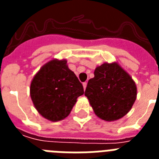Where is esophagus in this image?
Instances as JSON below:
<instances>
[{
  "mask_svg": "<svg viewBox=\"0 0 159 159\" xmlns=\"http://www.w3.org/2000/svg\"><path fill=\"white\" fill-rule=\"evenodd\" d=\"M83 87H84V90L85 91V89H86V88H87V83L86 82L83 84Z\"/></svg>",
  "mask_w": 159,
  "mask_h": 159,
  "instance_id": "34e87169",
  "label": "esophagus"
}]
</instances>
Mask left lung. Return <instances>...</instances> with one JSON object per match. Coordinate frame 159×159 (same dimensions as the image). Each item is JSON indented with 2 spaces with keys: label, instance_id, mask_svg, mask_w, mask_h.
<instances>
[{
  "label": "left lung",
  "instance_id": "1",
  "mask_svg": "<svg viewBox=\"0 0 159 159\" xmlns=\"http://www.w3.org/2000/svg\"><path fill=\"white\" fill-rule=\"evenodd\" d=\"M88 80L85 96L99 119L116 121L130 111L137 97L132 77L117 62L103 63Z\"/></svg>",
  "mask_w": 159,
  "mask_h": 159
}]
</instances>
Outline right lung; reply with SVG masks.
I'll use <instances>...</instances> for the list:
<instances>
[{"label":"right lung","instance_id":"1","mask_svg":"<svg viewBox=\"0 0 159 159\" xmlns=\"http://www.w3.org/2000/svg\"><path fill=\"white\" fill-rule=\"evenodd\" d=\"M83 85L68 68L65 59H53L40 67L30 84V96L40 116L58 122L69 116Z\"/></svg>","mask_w":159,"mask_h":159}]
</instances>
